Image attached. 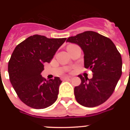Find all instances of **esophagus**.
<instances>
[{"label":"esophagus","instance_id":"esophagus-1","mask_svg":"<svg viewBox=\"0 0 130 130\" xmlns=\"http://www.w3.org/2000/svg\"><path fill=\"white\" fill-rule=\"evenodd\" d=\"M70 78H71V77H62V79H63V80L70 79Z\"/></svg>","mask_w":130,"mask_h":130}]
</instances>
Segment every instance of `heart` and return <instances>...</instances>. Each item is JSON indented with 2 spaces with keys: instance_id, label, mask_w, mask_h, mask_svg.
<instances>
[{
  "instance_id": "1",
  "label": "heart",
  "mask_w": 130,
  "mask_h": 130,
  "mask_svg": "<svg viewBox=\"0 0 130 130\" xmlns=\"http://www.w3.org/2000/svg\"><path fill=\"white\" fill-rule=\"evenodd\" d=\"M72 45H73V44H70V45H69L68 46H72Z\"/></svg>"
}]
</instances>
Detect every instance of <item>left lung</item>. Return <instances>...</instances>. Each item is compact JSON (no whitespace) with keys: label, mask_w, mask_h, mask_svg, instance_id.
<instances>
[{"label":"left lung","mask_w":130,"mask_h":130,"mask_svg":"<svg viewBox=\"0 0 130 130\" xmlns=\"http://www.w3.org/2000/svg\"><path fill=\"white\" fill-rule=\"evenodd\" d=\"M67 42L78 44L84 53V67L92 72L89 79L82 75L74 88L77 103L85 107L102 104L112 95L122 74L121 54L109 38L92 31L69 37Z\"/></svg>","instance_id":"obj_1"}]
</instances>
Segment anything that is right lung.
I'll return each instance as SVG.
<instances>
[{"mask_svg": "<svg viewBox=\"0 0 130 130\" xmlns=\"http://www.w3.org/2000/svg\"><path fill=\"white\" fill-rule=\"evenodd\" d=\"M67 38H48L35 35L19 43L9 61L10 83L22 102L34 109H44L57 99L62 81L58 77L46 80L41 75Z\"/></svg>", "mask_w": 130, "mask_h": 130, "instance_id": "obj_1", "label": "right lung"}]
</instances>
